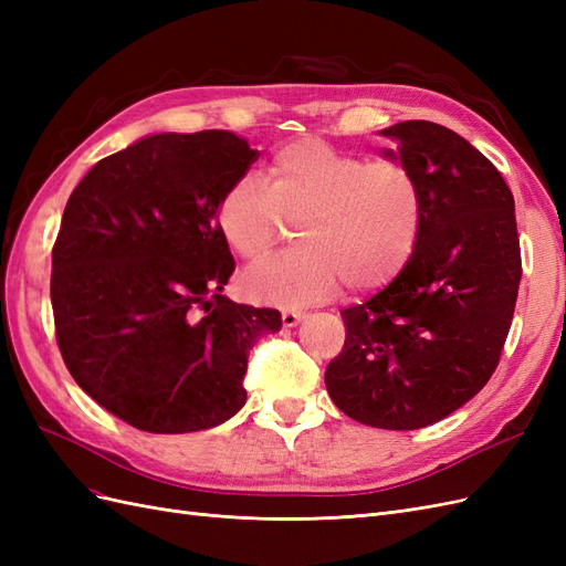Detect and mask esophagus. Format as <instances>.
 <instances>
[{
    "instance_id": "obj_1",
    "label": "esophagus",
    "mask_w": 566,
    "mask_h": 566,
    "mask_svg": "<svg viewBox=\"0 0 566 566\" xmlns=\"http://www.w3.org/2000/svg\"><path fill=\"white\" fill-rule=\"evenodd\" d=\"M304 318V314L302 312H283L281 314V321H283V325H285V328H295V325L300 323Z\"/></svg>"
}]
</instances>
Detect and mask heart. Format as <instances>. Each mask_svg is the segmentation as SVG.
Here are the masks:
<instances>
[{
	"instance_id": "b5f03b06",
	"label": "heart",
	"mask_w": 566,
	"mask_h": 566,
	"mask_svg": "<svg viewBox=\"0 0 566 566\" xmlns=\"http://www.w3.org/2000/svg\"><path fill=\"white\" fill-rule=\"evenodd\" d=\"M300 224L297 245L245 271L243 293L260 304L302 306L331 300L347 285L368 293L389 285L413 256L422 196L399 160H368L321 139L281 146L269 186L233 179L217 205V224L243 260L262 256Z\"/></svg>"
}]
</instances>
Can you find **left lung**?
Segmentation results:
<instances>
[{
    "instance_id": "obj_1",
    "label": "left lung",
    "mask_w": 566,
    "mask_h": 566,
    "mask_svg": "<svg viewBox=\"0 0 566 566\" xmlns=\"http://www.w3.org/2000/svg\"><path fill=\"white\" fill-rule=\"evenodd\" d=\"M380 134L420 186L422 229L399 276L342 312L325 387L356 422L418 430L468 403L501 361L522 281L515 198L449 127L406 119Z\"/></svg>"
}]
</instances>
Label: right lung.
<instances>
[{
	"instance_id": "1",
	"label": "right lung",
	"mask_w": 566,
	"mask_h": 566,
	"mask_svg": "<svg viewBox=\"0 0 566 566\" xmlns=\"http://www.w3.org/2000/svg\"><path fill=\"white\" fill-rule=\"evenodd\" d=\"M256 160L224 129L153 134L98 160L51 250L56 342L75 382L136 430L184 434L243 408L248 354L281 314L221 295L235 264L217 224Z\"/></svg>"
}]
</instances>
